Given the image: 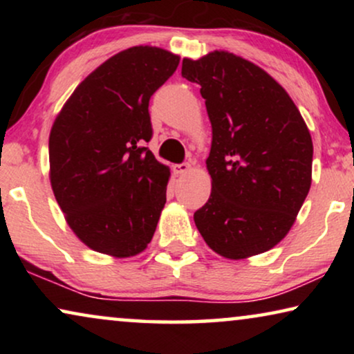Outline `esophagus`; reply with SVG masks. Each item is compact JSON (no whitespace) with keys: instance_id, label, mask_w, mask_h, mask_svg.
I'll return each mask as SVG.
<instances>
[{"instance_id":"obj_1","label":"esophagus","mask_w":354,"mask_h":354,"mask_svg":"<svg viewBox=\"0 0 354 354\" xmlns=\"http://www.w3.org/2000/svg\"><path fill=\"white\" fill-rule=\"evenodd\" d=\"M190 169H192L190 162H182V164H177V166H174V172L178 174V176H182V174H187Z\"/></svg>"}]
</instances>
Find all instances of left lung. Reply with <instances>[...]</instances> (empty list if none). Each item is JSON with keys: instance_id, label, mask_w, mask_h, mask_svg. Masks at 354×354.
<instances>
[{"instance_id": "8db88e82", "label": "left lung", "mask_w": 354, "mask_h": 354, "mask_svg": "<svg viewBox=\"0 0 354 354\" xmlns=\"http://www.w3.org/2000/svg\"><path fill=\"white\" fill-rule=\"evenodd\" d=\"M201 85L212 127L211 196L193 216L211 250L245 259L274 248L292 229L311 188L313 140L287 91L229 51L183 59Z\"/></svg>"}]
</instances>
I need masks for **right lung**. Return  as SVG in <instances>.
<instances>
[{
    "instance_id": "1",
    "label": "right lung",
    "mask_w": 354,
    "mask_h": 354,
    "mask_svg": "<svg viewBox=\"0 0 354 354\" xmlns=\"http://www.w3.org/2000/svg\"><path fill=\"white\" fill-rule=\"evenodd\" d=\"M178 61L156 46L120 51L77 86L53 124V193L74 234L98 253L130 258L153 239L171 171L145 147L148 106Z\"/></svg>"
}]
</instances>
